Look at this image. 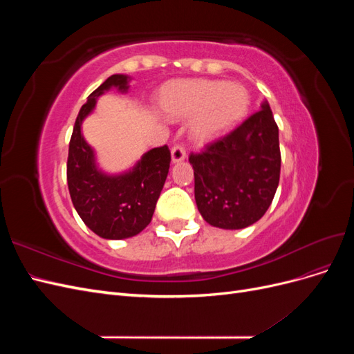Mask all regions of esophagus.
Segmentation results:
<instances>
[{
    "label": "esophagus",
    "instance_id": "esophagus-1",
    "mask_svg": "<svg viewBox=\"0 0 354 354\" xmlns=\"http://www.w3.org/2000/svg\"><path fill=\"white\" fill-rule=\"evenodd\" d=\"M171 158H173V162H180L186 158V149L181 143H177L171 149Z\"/></svg>",
    "mask_w": 354,
    "mask_h": 354
}]
</instances>
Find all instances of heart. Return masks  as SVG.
<instances>
[{"label":"heart","instance_id":"obj_1","mask_svg":"<svg viewBox=\"0 0 354 354\" xmlns=\"http://www.w3.org/2000/svg\"><path fill=\"white\" fill-rule=\"evenodd\" d=\"M160 104L171 118H190L192 136L205 143L226 133L248 111V93L239 84L209 80L181 81L162 94Z\"/></svg>","mask_w":354,"mask_h":354}]
</instances>
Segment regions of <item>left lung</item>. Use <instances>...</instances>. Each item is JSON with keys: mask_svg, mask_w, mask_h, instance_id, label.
Listing matches in <instances>:
<instances>
[{"mask_svg": "<svg viewBox=\"0 0 354 354\" xmlns=\"http://www.w3.org/2000/svg\"><path fill=\"white\" fill-rule=\"evenodd\" d=\"M196 205L207 223L243 229L269 209L281 177L279 128L267 102L234 130L189 156Z\"/></svg>", "mask_w": 354, "mask_h": 354, "instance_id": "8db88e82", "label": "left lung"}]
</instances>
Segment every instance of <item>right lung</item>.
<instances>
[{
    "label": "right lung",
    "mask_w": 354,
    "mask_h": 354,
    "mask_svg": "<svg viewBox=\"0 0 354 354\" xmlns=\"http://www.w3.org/2000/svg\"><path fill=\"white\" fill-rule=\"evenodd\" d=\"M127 82L125 75H112L88 95L69 142L66 176L72 203L81 220L104 239L134 236L151 223L171 162V152L164 145L145 153L127 174L111 177L95 168L93 149L81 134L82 120L103 91L111 87L125 91Z\"/></svg>",
    "instance_id": "1"
}]
</instances>
